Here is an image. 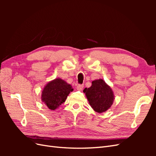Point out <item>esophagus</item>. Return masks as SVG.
Listing matches in <instances>:
<instances>
[{
    "mask_svg": "<svg viewBox=\"0 0 156 156\" xmlns=\"http://www.w3.org/2000/svg\"><path fill=\"white\" fill-rule=\"evenodd\" d=\"M83 87H84L83 84H79V85L77 86V90L81 91L82 90H83Z\"/></svg>",
    "mask_w": 156,
    "mask_h": 156,
    "instance_id": "obj_1",
    "label": "esophagus"
}]
</instances>
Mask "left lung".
Masks as SVG:
<instances>
[{"label": "left lung", "instance_id": "obj_1", "mask_svg": "<svg viewBox=\"0 0 156 156\" xmlns=\"http://www.w3.org/2000/svg\"><path fill=\"white\" fill-rule=\"evenodd\" d=\"M83 92L85 93L89 104L99 113L107 111L114 102V92L102 79L94 80L92 82V86L84 88Z\"/></svg>", "mask_w": 156, "mask_h": 156}]
</instances>
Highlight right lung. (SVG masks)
I'll return each instance as SVG.
<instances>
[{
  "label": "right lung",
  "instance_id": "obj_1",
  "mask_svg": "<svg viewBox=\"0 0 156 156\" xmlns=\"http://www.w3.org/2000/svg\"><path fill=\"white\" fill-rule=\"evenodd\" d=\"M73 89L71 84L60 78H56L47 83L41 91V101L50 110L54 111L66 100Z\"/></svg>",
  "mask_w": 156,
  "mask_h": 156
}]
</instances>
